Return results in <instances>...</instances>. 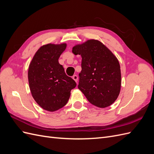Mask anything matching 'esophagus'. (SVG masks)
<instances>
[{
  "label": "esophagus",
  "instance_id": "obj_1",
  "mask_svg": "<svg viewBox=\"0 0 154 154\" xmlns=\"http://www.w3.org/2000/svg\"><path fill=\"white\" fill-rule=\"evenodd\" d=\"M72 79H73V80H74V81H75V82L77 83L78 77V76H77V75H76V74H75V75H74V76H72Z\"/></svg>",
  "mask_w": 154,
  "mask_h": 154
}]
</instances>
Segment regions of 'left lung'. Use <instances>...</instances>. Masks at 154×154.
Instances as JSON below:
<instances>
[{"instance_id": "1", "label": "left lung", "mask_w": 154, "mask_h": 154, "mask_svg": "<svg viewBox=\"0 0 154 154\" xmlns=\"http://www.w3.org/2000/svg\"><path fill=\"white\" fill-rule=\"evenodd\" d=\"M81 55L82 71L78 88L88 101L100 108L112 104L118 98L122 85L120 66L114 54L96 40H88L72 48Z\"/></svg>"}]
</instances>
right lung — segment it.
Listing matches in <instances>:
<instances>
[{"label":"right lung","mask_w":154,"mask_h":154,"mask_svg":"<svg viewBox=\"0 0 154 154\" xmlns=\"http://www.w3.org/2000/svg\"><path fill=\"white\" fill-rule=\"evenodd\" d=\"M66 44L44 45L36 51L28 69V81L35 101L45 110L54 112L66 105L76 83L67 76L58 62Z\"/></svg>","instance_id":"right-lung-1"}]
</instances>
